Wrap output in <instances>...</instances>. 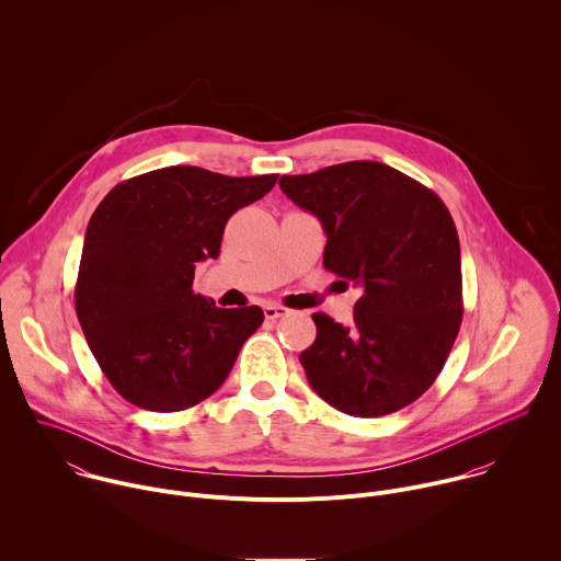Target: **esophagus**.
<instances>
[{
	"label": "esophagus",
	"instance_id": "esophagus-1",
	"mask_svg": "<svg viewBox=\"0 0 561 561\" xmlns=\"http://www.w3.org/2000/svg\"><path fill=\"white\" fill-rule=\"evenodd\" d=\"M286 314H288V308L282 306V304H266L264 306V317L271 319V321H275L279 317H286Z\"/></svg>",
	"mask_w": 561,
	"mask_h": 561
}]
</instances>
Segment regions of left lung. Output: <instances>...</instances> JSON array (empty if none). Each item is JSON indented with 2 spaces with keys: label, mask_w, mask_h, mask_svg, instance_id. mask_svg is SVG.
<instances>
[{
  "label": "left lung",
  "mask_w": 561,
  "mask_h": 561,
  "mask_svg": "<svg viewBox=\"0 0 561 561\" xmlns=\"http://www.w3.org/2000/svg\"><path fill=\"white\" fill-rule=\"evenodd\" d=\"M328 236L323 266L360 286L350 325L314 312L299 354L310 388L358 419L403 410L440 375L462 321L458 231L445 203L399 169L352 160L282 175Z\"/></svg>",
  "instance_id": "obj_1"
}]
</instances>
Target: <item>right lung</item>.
<instances>
[{
    "mask_svg": "<svg viewBox=\"0 0 561 561\" xmlns=\"http://www.w3.org/2000/svg\"><path fill=\"white\" fill-rule=\"evenodd\" d=\"M277 175L153 169L118 182L92 214L75 308L103 375L131 405L180 412L227 381L264 312L196 295V264L220 255L229 218Z\"/></svg>",
    "mask_w": 561,
    "mask_h": 561,
    "instance_id": "obj_1",
    "label": "right lung"
}]
</instances>
